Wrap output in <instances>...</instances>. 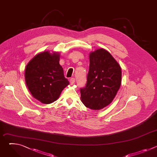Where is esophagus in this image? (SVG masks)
Returning a JSON list of instances; mask_svg holds the SVG:
<instances>
[{"instance_id": "1", "label": "esophagus", "mask_w": 157, "mask_h": 157, "mask_svg": "<svg viewBox=\"0 0 157 157\" xmlns=\"http://www.w3.org/2000/svg\"><path fill=\"white\" fill-rule=\"evenodd\" d=\"M70 84H73L75 82V78H71L70 79Z\"/></svg>"}]
</instances>
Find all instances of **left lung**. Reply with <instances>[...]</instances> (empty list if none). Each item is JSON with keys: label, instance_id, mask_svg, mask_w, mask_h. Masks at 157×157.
<instances>
[{"label": "left lung", "instance_id": "left-lung-1", "mask_svg": "<svg viewBox=\"0 0 157 157\" xmlns=\"http://www.w3.org/2000/svg\"><path fill=\"white\" fill-rule=\"evenodd\" d=\"M121 79V67L109 52L99 48L91 52L87 83L80 89L81 102L91 109H102L114 99Z\"/></svg>", "mask_w": 157, "mask_h": 157}]
</instances>
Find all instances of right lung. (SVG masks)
Returning <instances> with one entry per match:
<instances>
[{"instance_id": "add662e5", "label": "right lung", "mask_w": 157, "mask_h": 157, "mask_svg": "<svg viewBox=\"0 0 157 157\" xmlns=\"http://www.w3.org/2000/svg\"><path fill=\"white\" fill-rule=\"evenodd\" d=\"M58 52L49 51L35 55L27 64L25 82L32 96L43 104L56 101L63 89L70 84L59 64Z\"/></svg>"}]
</instances>
